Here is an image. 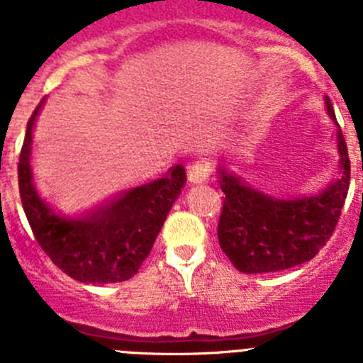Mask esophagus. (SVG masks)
<instances>
[{
	"instance_id": "obj_1",
	"label": "esophagus",
	"mask_w": 363,
	"mask_h": 363,
	"mask_svg": "<svg viewBox=\"0 0 363 363\" xmlns=\"http://www.w3.org/2000/svg\"><path fill=\"white\" fill-rule=\"evenodd\" d=\"M187 178L191 184H205L211 178V167L207 162H194L187 167Z\"/></svg>"
}]
</instances>
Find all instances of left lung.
<instances>
[{
  "instance_id": "1",
  "label": "left lung",
  "mask_w": 363,
  "mask_h": 363,
  "mask_svg": "<svg viewBox=\"0 0 363 363\" xmlns=\"http://www.w3.org/2000/svg\"><path fill=\"white\" fill-rule=\"evenodd\" d=\"M327 114L336 123L331 99ZM338 178L316 196L281 200L245 185L238 176L220 169L225 194L218 223L221 251L245 274L274 272L306 264L333 236L351 179L347 145L336 123Z\"/></svg>"
}]
</instances>
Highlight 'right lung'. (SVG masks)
<instances>
[{
  "label": "right lung",
  "instance_id": "add662e5",
  "mask_svg": "<svg viewBox=\"0 0 363 363\" xmlns=\"http://www.w3.org/2000/svg\"><path fill=\"white\" fill-rule=\"evenodd\" d=\"M41 101L27 123L18 163L19 196L30 229L52 264L83 284H118L133 278L149 256L163 221L185 185L176 165L165 178L125 191L107 203L67 216L41 196L32 176V127Z\"/></svg>",
  "mask_w": 363,
  "mask_h": 363
}]
</instances>
